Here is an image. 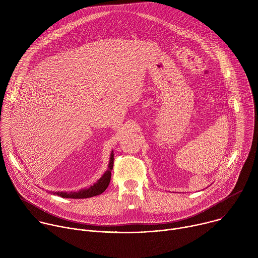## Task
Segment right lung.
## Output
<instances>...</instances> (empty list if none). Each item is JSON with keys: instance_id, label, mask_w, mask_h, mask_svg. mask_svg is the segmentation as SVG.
Segmentation results:
<instances>
[{"instance_id": "1", "label": "right lung", "mask_w": 258, "mask_h": 258, "mask_svg": "<svg viewBox=\"0 0 258 258\" xmlns=\"http://www.w3.org/2000/svg\"><path fill=\"white\" fill-rule=\"evenodd\" d=\"M114 164V157L113 153L110 156V162L108 165V169L105 171L103 176L96 182L93 186L88 189L80 190L78 192H55L54 194L62 197V198H71V199H83V198H90L97 195L102 194L108 187L110 178H111V171Z\"/></svg>"}]
</instances>
